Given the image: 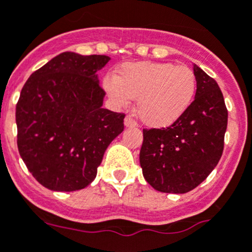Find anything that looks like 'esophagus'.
Returning a JSON list of instances; mask_svg holds the SVG:
<instances>
[{"label":"esophagus","mask_w":252,"mask_h":252,"mask_svg":"<svg viewBox=\"0 0 252 252\" xmlns=\"http://www.w3.org/2000/svg\"><path fill=\"white\" fill-rule=\"evenodd\" d=\"M136 125L137 124H136L135 120L132 119V116L128 115V116L125 117V126H126V127H135Z\"/></svg>","instance_id":"esophagus-1"}]
</instances>
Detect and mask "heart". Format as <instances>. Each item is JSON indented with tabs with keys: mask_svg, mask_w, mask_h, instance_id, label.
<instances>
[{
	"mask_svg": "<svg viewBox=\"0 0 252 252\" xmlns=\"http://www.w3.org/2000/svg\"><path fill=\"white\" fill-rule=\"evenodd\" d=\"M103 87L120 106L137 98L136 111L150 127H166L189 110L196 94V77L191 68L168 62L125 63L115 77L103 80Z\"/></svg>",
	"mask_w": 252,
	"mask_h": 252,
	"instance_id": "obj_1",
	"label": "heart"
}]
</instances>
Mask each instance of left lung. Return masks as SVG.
<instances>
[{"instance_id": "8db88e82", "label": "left lung", "mask_w": 252, "mask_h": 252, "mask_svg": "<svg viewBox=\"0 0 252 252\" xmlns=\"http://www.w3.org/2000/svg\"><path fill=\"white\" fill-rule=\"evenodd\" d=\"M196 94L189 110L163 128L144 130L140 165L155 190L186 193L201 184L221 158L227 108L218 82L193 64Z\"/></svg>"}]
</instances>
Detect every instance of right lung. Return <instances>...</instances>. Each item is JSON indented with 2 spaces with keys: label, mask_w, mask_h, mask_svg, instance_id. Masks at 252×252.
I'll return each instance as SVG.
<instances>
[{
  "label": "right lung",
  "mask_w": 252,
  "mask_h": 252,
  "mask_svg": "<svg viewBox=\"0 0 252 252\" xmlns=\"http://www.w3.org/2000/svg\"><path fill=\"white\" fill-rule=\"evenodd\" d=\"M105 55L62 52L34 71L16 105L17 146L32 176L52 191L81 190L97 175L124 114L102 108Z\"/></svg>",
  "instance_id": "add662e5"
}]
</instances>
